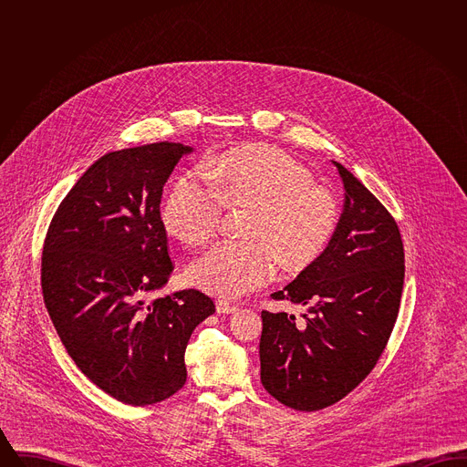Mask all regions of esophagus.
Here are the masks:
<instances>
[{
    "label": "esophagus",
    "mask_w": 467,
    "mask_h": 467,
    "mask_svg": "<svg viewBox=\"0 0 467 467\" xmlns=\"http://www.w3.org/2000/svg\"><path fill=\"white\" fill-rule=\"evenodd\" d=\"M215 308H217V313H221V315H229V313H234V311L238 310L236 305H233L229 301H223V299H219L215 303Z\"/></svg>",
    "instance_id": "obj_1"
}]
</instances>
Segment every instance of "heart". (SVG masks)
Listing matches in <instances>:
<instances>
[{
  "mask_svg": "<svg viewBox=\"0 0 467 467\" xmlns=\"http://www.w3.org/2000/svg\"><path fill=\"white\" fill-rule=\"evenodd\" d=\"M204 175H182L161 204L164 229L182 244H206L223 206H246V242H221L187 267V280L208 294L238 297L267 284L276 259L284 269L311 265L333 238V196L311 183L310 171L289 154L265 147L233 149L204 164Z\"/></svg>",
  "mask_w": 467,
  "mask_h": 467,
  "instance_id": "1",
  "label": "heart"
}]
</instances>
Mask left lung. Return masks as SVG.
<instances>
[{
    "label": "left lung",
    "instance_id": "1",
    "mask_svg": "<svg viewBox=\"0 0 467 467\" xmlns=\"http://www.w3.org/2000/svg\"><path fill=\"white\" fill-rule=\"evenodd\" d=\"M333 164L345 189L333 238L294 282L271 294L305 306L303 320L261 313V381L299 411L331 406L369 375L394 329L404 284L398 223L354 173Z\"/></svg>",
    "mask_w": 467,
    "mask_h": 467
}]
</instances>
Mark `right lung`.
I'll return each mask as SVG.
<instances>
[{"instance_id":"1","label":"right lung","mask_w":467,"mask_h":467,"mask_svg":"<svg viewBox=\"0 0 467 467\" xmlns=\"http://www.w3.org/2000/svg\"><path fill=\"white\" fill-rule=\"evenodd\" d=\"M191 152L161 141L99 157L45 238L42 290L56 331L94 385L131 406L168 400L185 385L189 337L215 311L194 289L145 303L173 271L161 198Z\"/></svg>"}]
</instances>
